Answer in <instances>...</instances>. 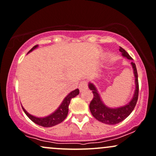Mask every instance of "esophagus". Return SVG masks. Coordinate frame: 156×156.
<instances>
[{
  "mask_svg": "<svg viewBox=\"0 0 156 156\" xmlns=\"http://www.w3.org/2000/svg\"><path fill=\"white\" fill-rule=\"evenodd\" d=\"M78 87H79V90L81 92L85 90L86 89H87V82L86 81H81V82L79 83Z\"/></svg>",
  "mask_w": 156,
  "mask_h": 156,
  "instance_id": "34e87169",
  "label": "esophagus"
}]
</instances>
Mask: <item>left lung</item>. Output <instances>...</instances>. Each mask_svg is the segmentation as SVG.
Masks as SVG:
<instances>
[{
	"instance_id": "8db88e82",
	"label": "left lung",
	"mask_w": 156,
	"mask_h": 156,
	"mask_svg": "<svg viewBox=\"0 0 156 156\" xmlns=\"http://www.w3.org/2000/svg\"><path fill=\"white\" fill-rule=\"evenodd\" d=\"M119 51L122 53L123 57H126L129 60H132L130 55L126 52V50L119 47ZM132 67L134 69V77H135V85L136 89L134 91L133 99L131 100L129 103L122 107L117 108H110L105 105L100 99L99 94L98 93L97 90L95 87L93 83H89V88L93 92V98L90 103V110L92 115L96 118L97 120L103 122L108 125H114L119 122H122V120L129 117V114L132 112L137 104V99H138L139 93V84H138V77H137V68H136L135 63L132 62Z\"/></svg>"
}]
</instances>
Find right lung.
<instances>
[{"label": "right lung", "instance_id": "right-lung-1", "mask_svg": "<svg viewBox=\"0 0 156 156\" xmlns=\"http://www.w3.org/2000/svg\"><path fill=\"white\" fill-rule=\"evenodd\" d=\"M37 46H38V45L33 47V48L29 51V52L32 51L34 49L37 48ZM78 94H79V90L78 89H76L75 90L72 91L71 93L65 98L64 100L63 101V102H62V104L60 105V107L57 108V111L46 117L38 118L34 117V116L28 114V113L24 109L23 107L22 109L23 111H24V112L25 113L26 115L30 118L33 122H35L36 124L41 126H43V127H52V126H56L57 124L62 122L66 119L67 114H68L69 105L70 101H71V99H73V98L75 97V96Z\"/></svg>", "mask_w": 156, "mask_h": 156}]
</instances>
